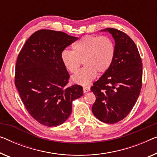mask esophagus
Masks as SVG:
<instances>
[{
	"label": "esophagus",
	"mask_w": 157,
	"mask_h": 157,
	"mask_svg": "<svg viewBox=\"0 0 157 157\" xmlns=\"http://www.w3.org/2000/svg\"><path fill=\"white\" fill-rule=\"evenodd\" d=\"M90 86H83V92H85V93L89 92V91H90Z\"/></svg>",
	"instance_id": "34e87169"
}]
</instances>
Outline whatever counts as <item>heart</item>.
<instances>
[{"instance_id": "heart-1", "label": "heart", "mask_w": 157, "mask_h": 157, "mask_svg": "<svg viewBox=\"0 0 157 157\" xmlns=\"http://www.w3.org/2000/svg\"><path fill=\"white\" fill-rule=\"evenodd\" d=\"M73 51L64 50L60 58L63 64L72 73L78 71L83 61L85 67L72 77L75 83L86 85L97 74L107 72L116 56V46L109 36L86 35L72 46Z\"/></svg>"}]
</instances>
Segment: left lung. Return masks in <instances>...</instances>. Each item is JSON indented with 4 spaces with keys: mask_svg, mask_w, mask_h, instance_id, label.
<instances>
[{
    "mask_svg": "<svg viewBox=\"0 0 157 157\" xmlns=\"http://www.w3.org/2000/svg\"><path fill=\"white\" fill-rule=\"evenodd\" d=\"M115 40L116 56L108 71L93 84L96 97L92 111L96 118L106 123L123 120L135 106L142 83V63L132 39L113 28H106Z\"/></svg>",
    "mask_w": 157,
    "mask_h": 157,
    "instance_id": "obj_1",
    "label": "left lung"
}]
</instances>
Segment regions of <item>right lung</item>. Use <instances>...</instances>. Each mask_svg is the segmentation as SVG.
Returning <instances> with one entry per match:
<instances>
[{"label":"right lung","instance_id":"obj_1","mask_svg":"<svg viewBox=\"0 0 157 157\" xmlns=\"http://www.w3.org/2000/svg\"><path fill=\"white\" fill-rule=\"evenodd\" d=\"M78 37L62 32L39 30L19 53L15 84L28 113L48 127L63 123L72 112V101L83 94L82 86L65 87L70 75L61 53Z\"/></svg>","mask_w":157,"mask_h":157}]
</instances>
